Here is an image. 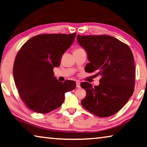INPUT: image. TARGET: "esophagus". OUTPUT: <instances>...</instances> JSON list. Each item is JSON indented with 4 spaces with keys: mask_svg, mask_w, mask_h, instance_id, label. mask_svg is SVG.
Segmentation results:
<instances>
[{
    "mask_svg": "<svg viewBox=\"0 0 147 147\" xmlns=\"http://www.w3.org/2000/svg\"><path fill=\"white\" fill-rule=\"evenodd\" d=\"M76 87L77 88H80V83L79 81H76Z\"/></svg>",
    "mask_w": 147,
    "mask_h": 147,
    "instance_id": "1",
    "label": "esophagus"
}]
</instances>
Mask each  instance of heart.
<instances>
[{"instance_id": "1", "label": "heart", "mask_w": 147, "mask_h": 147, "mask_svg": "<svg viewBox=\"0 0 147 147\" xmlns=\"http://www.w3.org/2000/svg\"><path fill=\"white\" fill-rule=\"evenodd\" d=\"M79 49H81V48H79V49H77V50H79Z\"/></svg>"}]
</instances>
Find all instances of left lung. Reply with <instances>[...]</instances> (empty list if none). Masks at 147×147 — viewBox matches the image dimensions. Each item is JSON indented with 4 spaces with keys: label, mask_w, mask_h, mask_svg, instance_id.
Wrapping results in <instances>:
<instances>
[{
    "label": "left lung",
    "mask_w": 147,
    "mask_h": 147,
    "mask_svg": "<svg viewBox=\"0 0 147 147\" xmlns=\"http://www.w3.org/2000/svg\"><path fill=\"white\" fill-rule=\"evenodd\" d=\"M78 42L87 53L86 71L101 76L98 86L84 82L86 92L82 100L84 109L94 115L106 117L122 109L132 96L135 84L134 56L129 46L106 35H78Z\"/></svg>",
    "instance_id": "left-lung-1"
}]
</instances>
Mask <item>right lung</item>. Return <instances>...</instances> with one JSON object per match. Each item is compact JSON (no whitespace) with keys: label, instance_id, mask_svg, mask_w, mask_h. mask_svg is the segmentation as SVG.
Segmentation results:
<instances>
[{"label":"right lung","instance_id":"1","mask_svg":"<svg viewBox=\"0 0 147 147\" xmlns=\"http://www.w3.org/2000/svg\"><path fill=\"white\" fill-rule=\"evenodd\" d=\"M72 34H41L26 42L19 51L13 66V77L20 98L33 111L46 114L60 107L66 92L76 88L74 81L59 82L55 67L75 39Z\"/></svg>","mask_w":147,"mask_h":147}]
</instances>
